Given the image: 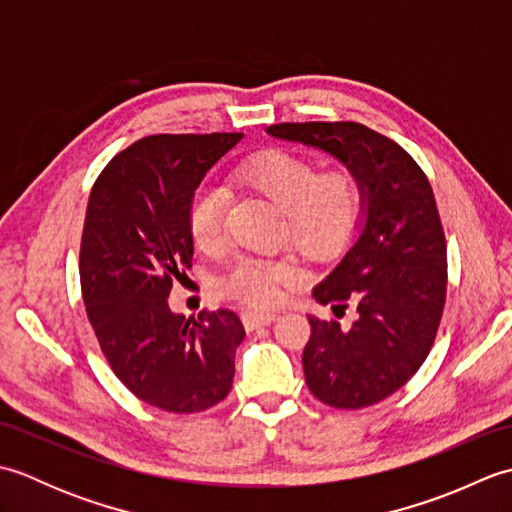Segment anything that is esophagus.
Segmentation results:
<instances>
[{"mask_svg":"<svg viewBox=\"0 0 512 512\" xmlns=\"http://www.w3.org/2000/svg\"><path fill=\"white\" fill-rule=\"evenodd\" d=\"M275 319H277V312H262V310H244L242 312V321L246 325V330L262 328V325L273 323Z\"/></svg>","mask_w":512,"mask_h":512,"instance_id":"1","label":"esophagus"}]
</instances>
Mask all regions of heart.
<instances>
[{
  "mask_svg": "<svg viewBox=\"0 0 512 512\" xmlns=\"http://www.w3.org/2000/svg\"><path fill=\"white\" fill-rule=\"evenodd\" d=\"M246 187L266 195L284 213V237L310 259H325L350 237L361 209V189L350 171L319 173L312 160L290 151H266L239 171ZM195 246L217 253L226 244V191L204 184L189 204ZM295 277L290 259L239 257L220 279V290L250 306L279 301L281 286Z\"/></svg>",
  "mask_w": 512,
  "mask_h": 512,
  "instance_id": "1",
  "label": "heart"
}]
</instances>
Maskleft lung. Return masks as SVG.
Listing matches in <instances>:
<instances>
[{"instance_id":"obj_1","label":"left lung","mask_w":512,"mask_h":512,"mask_svg":"<svg viewBox=\"0 0 512 512\" xmlns=\"http://www.w3.org/2000/svg\"><path fill=\"white\" fill-rule=\"evenodd\" d=\"M268 136L321 149L361 189L356 235L312 297L332 312L356 308L352 325L310 314L303 374L336 409L391 396L427 358L447 297V242L422 169L394 140L361 123H281Z\"/></svg>"}]
</instances>
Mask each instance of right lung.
Returning a JSON list of instances; mask_svg holds the SVG:
<instances>
[{"mask_svg": "<svg viewBox=\"0 0 512 512\" xmlns=\"http://www.w3.org/2000/svg\"><path fill=\"white\" fill-rule=\"evenodd\" d=\"M244 134H160L114 156L96 178L81 237L88 319L118 380L151 407L204 411L224 400L244 325L233 310L184 319L173 279L191 268L189 204Z\"/></svg>", "mask_w": 512, "mask_h": 512, "instance_id": "add662e5", "label": "right lung"}]
</instances>
